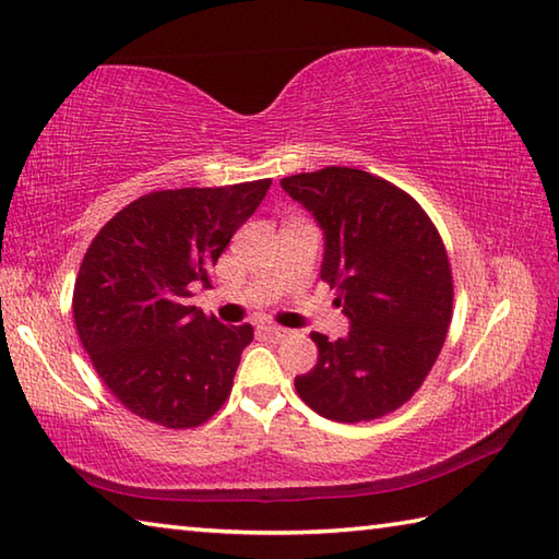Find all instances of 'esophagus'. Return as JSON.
Returning <instances> with one entry per match:
<instances>
[{
	"label": "esophagus",
	"instance_id": "esophagus-1",
	"mask_svg": "<svg viewBox=\"0 0 559 559\" xmlns=\"http://www.w3.org/2000/svg\"><path fill=\"white\" fill-rule=\"evenodd\" d=\"M261 334L269 340H283V337H288V330L276 328V324H266V328H261Z\"/></svg>",
	"mask_w": 559,
	"mask_h": 559
}]
</instances>
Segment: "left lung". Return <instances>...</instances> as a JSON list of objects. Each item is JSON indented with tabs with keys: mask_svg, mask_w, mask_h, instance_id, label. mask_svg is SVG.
I'll return each instance as SVG.
<instances>
[{
	"mask_svg": "<svg viewBox=\"0 0 559 559\" xmlns=\"http://www.w3.org/2000/svg\"><path fill=\"white\" fill-rule=\"evenodd\" d=\"M324 231L320 278L352 322L344 340L312 332L318 364L296 377L314 413L377 420L413 399L452 322V269L438 227L393 182L328 166L281 180Z\"/></svg>",
	"mask_w": 559,
	"mask_h": 559,
	"instance_id": "8db88e82",
	"label": "left lung"
}]
</instances>
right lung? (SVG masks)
Masks as SVG:
<instances>
[{
  "mask_svg": "<svg viewBox=\"0 0 559 559\" xmlns=\"http://www.w3.org/2000/svg\"><path fill=\"white\" fill-rule=\"evenodd\" d=\"M271 178L225 188L154 190L97 231L73 290L93 367L139 418L170 430L207 423L231 393L251 324H219L190 306L261 205Z\"/></svg>",
  "mask_w": 559,
  "mask_h": 559,
  "instance_id": "add662e5",
  "label": "right lung"
}]
</instances>
